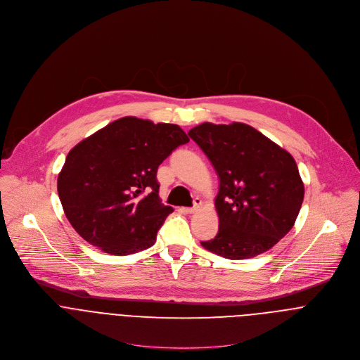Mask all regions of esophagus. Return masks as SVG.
I'll list each match as a JSON object with an SVG mask.
<instances>
[{"label":"esophagus","instance_id":"esophagus-1","mask_svg":"<svg viewBox=\"0 0 360 360\" xmlns=\"http://www.w3.org/2000/svg\"><path fill=\"white\" fill-rule=\"evenodd\" d=\"M200 205H201V198L197 197V198H194V205L190 207V208H183V211L186 214H193V212H195L200 208Z\"/></svg>","mask_w":360,"mask_h":360}]
</instances>
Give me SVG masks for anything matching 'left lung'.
Masks as SVG:
<instances>
[{
	"label": "left lung",
	"instance_id": "8db88e82",
	"mask_svg": "<svg viewBox=\"0 0 360 360\" xmlns=\"http://www.w3.org/2000/svg\"><path fill=\"white\" fill-rule=\"evenodd\" d=\"M188 135L219 177L218 233L201 245L232 260L273 248L292 228L304 200V184L292 156L242 122H204Z\"/></svg>",
	"mask_w": 360,
	"mask_h": 360
}]
</instances>
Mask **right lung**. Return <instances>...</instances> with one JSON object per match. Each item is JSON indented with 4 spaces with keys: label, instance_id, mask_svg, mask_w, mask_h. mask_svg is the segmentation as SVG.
Segmentation results:
<instances>
[{
    "label": "right lung",
    "instance_id": "obj_1",
    "mask_svg": "<svg viewBox=\"0 0 360 360\" xmlns=\"http://www.w3.org/2000/svg\"><path fill=\"white\" fill-rule=\"evenodd\" d=\"M188 141L179 125L124 117L77 143L58 177L76 232L110 255L150 248L173 212L159 198L158 167Z\"/></svg>",
    "mask_w": 360,
    "mask_h": 360
}]
</instances>
